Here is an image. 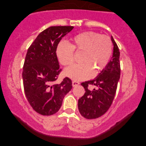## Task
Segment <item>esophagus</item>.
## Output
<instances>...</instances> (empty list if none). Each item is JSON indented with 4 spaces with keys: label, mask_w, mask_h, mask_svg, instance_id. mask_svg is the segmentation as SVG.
Segmentation results:
<instances>
[{
    "label": "esophagus",
    "mask_w": 146,
    "mask_h": 146,
    "mask_svg": "<svg viewBox=\"0 0 146 146\" xmlns=\"http://www.w3.org/2000/svg\"><path fill=\"white\" fill-rule=\"evenodd\" d=\"M80 85V83L78 82H76V81H73L72 82V86H76Z\"/></svg>",
    "instance_id": "34e87169"
}]
</instances>
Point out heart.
Segmentation results:
<instances>
[{"label":"heart","instance_id":"1","mask_svg":"<svg viewBox=\"0 0 146 146\" xmlns=\"http://www.w3.org/2000/svg\"><path fill=\"white\" fill-rule=\"evenodd\" d=\"M82 52L80 62L65 68L64 75L74 80L90 78L95 73L104 70L112 54V42L107 36L94 32H85L74 37L68 44L61 42L56 49L60 63L66 66L73 62V55Z\"/></svg>","mask_w":146,"mask_h":146}]
</instances>
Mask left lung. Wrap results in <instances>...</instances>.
Returning <instances> with one entry per match:
<instances>
[{"instance_id": "1", "label": "left lung", "mask_w": 146, "mask_h": 146, "mask_svg": "<svg viewBox=\"0 0 146 146\" xmlns=\"http://www.w3.org/2000/svg\"><path fill=\"white\" fill-rule=\"evenodd\" d=\"M111 40L113 51L110 61L97 78L81 84L85 93L78 100V107L80 114L87 119H97L106 113L115 95L120 75V52L112 36ZM89 84L94 85L97 88L89 89Z\"/></svg>"}]
</instances>
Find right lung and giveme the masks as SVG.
I'll return each mask as SVG.
<instances>
[{"label":"right lung","mask_w":146,"mask_h":146,"mask_svg":"<svg viewBox=\"0 0 146 146\" xmlns=\"http://www.w3.org/2000/svg\"><path fill=\"white\" fill-rule=\"evenodd\" d=\"M73 26H51L43 31L27 50L23 66L24 92L31 106L42 115H51L60 110L64 97L72 88L66 77L54 84L61 70L56 56L58 43Z\"/></svg>","instance_id":"right-lung-1"}]
</instances>
